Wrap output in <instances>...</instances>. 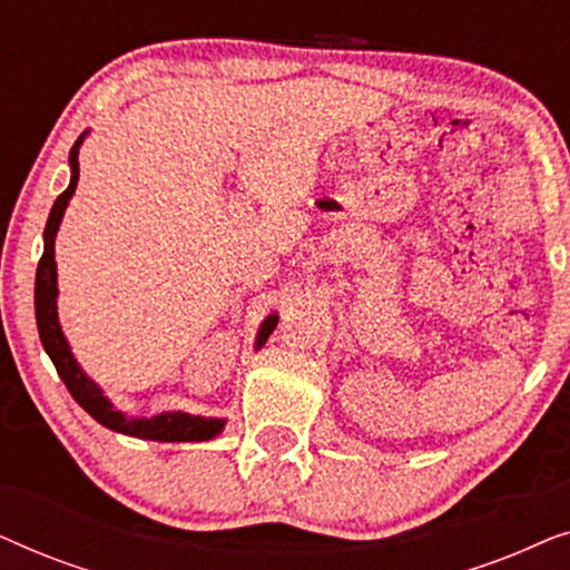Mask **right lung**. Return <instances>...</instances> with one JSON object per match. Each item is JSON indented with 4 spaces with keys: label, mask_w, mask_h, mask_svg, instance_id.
I'll return each instance as SVG.
<instances>
[{
    "label": "right lung",
    "mask_w": 570,
    "mask_h": 570,
    "mask_svg": "<svg viewBox=\"0 0 570 570\" xmlns=\"http://www.w3.org/2000/svg\"><path fill=\"white\" fill-rule=\"evenodd\" d=\"M88 137V131H82L77 137V142L69 150V186L59 194L57 202H53L49 220H46L43 228V256L38 262L36 272V324L38 334H41L43 350L49 353L51 363L57 365L59 379L65 381L69 394L75 396V402L88 412L92 420H98L100 425L108 428V431L131 435V439H145V441H163V443H184V441H209L215 435L223 433L225 417H202V415H189V412L181 410H166L158 412L153 417H131L127 412L116 410L114 402L108 400L96 381H92L88 373L82 371V365L77 363V357L69 347V342L61 332L59 324V311H57V298H59V285H57V252H53V244H57V233L61 225V217L67 213L69 199L77 189V178H80V147ZM277 314H269L259 324V332H256L254 350H259L264 342L269 340V334L275 332L277 326Z\"/></svg>",
    "instance_id": "add662e5"
}]
</instances>
